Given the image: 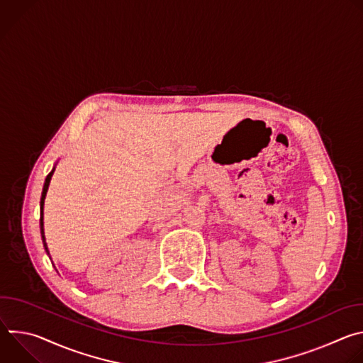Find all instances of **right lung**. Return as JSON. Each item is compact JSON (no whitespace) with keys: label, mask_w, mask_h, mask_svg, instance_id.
Returning a JSON list of instances; mask_svg holds the SVG:
<instances>
[{"label":"right lung","mask_w":363,"mask_h":363,"mask_svg":"<svg viewBox=\"0 0 363 363\" xmlns=\"http://www.w3.org/2000/svg\"><path fill=\"white\" fill-rule=\"evenodd\" d=\"M53 172H55V168L45 178V182H44V186H43V192H41V201H40V233H41V240H43L44 250H45L48 257H50V251H48V247H47V242H45V237H44V221L43 220H44V199H45V195H47V189H48L51 177H53Z\"/></svg>","instance_id":"obj_1"}]
</instances>
